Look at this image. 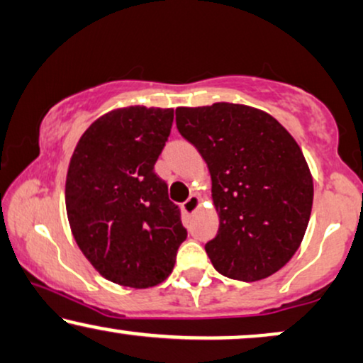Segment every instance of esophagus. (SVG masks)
Segmentation results:
<instances>
[{
    "label": "esophagus",
    "instance_id": "34e87169",
    "mask_svg": "<svg viewBox=\"0 0 363 363\" xmlns=\"http://www.w3.org/2000/svg\"><path fill=\"white\" fill-rule=\"evenodd\" d=\"M199 204H201V199L197 196H191L189 199H187L184 204H182V209H184V212L186 214H192V212H194L197 207H199Z\"/></svg>",
    "mask_w": 363,
    "mask_h": 363
}]
</instances>
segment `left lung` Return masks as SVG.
Segmentation results:
<instances>
[{
	"mask_svg": "<svg viewBox=\"0 0 363 363\" xmlns=\"http://www.w3.org/2000/svg\"><path fill=\"white\" fill-rule=\"evenodd\" d=\"M176 125L211 172L220 224L206 252L217 272L254 282L282 269L302 242L313 201L298 144L272 116L242 104L177 108Z\"/></svg>",
	"mask_w": 363,
	"mask_h": 363,
	"instance_id": "obj_1",
	"label": "left lung"
}]
</instances>
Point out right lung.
<instances>
[{"instance_id":"1","label":"right lung","mask_w":363,"mask_h":363,"mask_svg":"<svg viewBox=\"0 0 363 363\" xmlns=\"http://www.w3.org/2000/svg\"><path fill=\"white\" fill-rule=\"evenodd\" d=\"M172 109H116L94 121L72 152L66 211L81 252L111 282L134 289L161 284L187 238L181 209L154 172Z\"/></svg>"}]
</instances>
